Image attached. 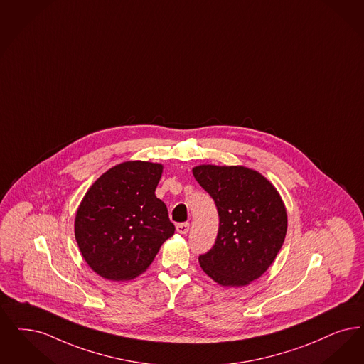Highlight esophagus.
Returning a JSON list of instances; mask_svg holds the SVG:
<instances>
[{"instance_id": "34e87169", "label": "esophagus", "mask_w": 364, "mask_h": 364, "mask_svg": "<svg viewBox=\"0 0 364 364\" xmlns=\"http://www.w3.org/2000/svg\"><path fill=\"white\" fill-rule=\"evenodd\" d=\"M176 230H177V233L180 234L188 233L189 223H187V222H184V223H177V226H176Z\"/></svg>"}]
</instances>
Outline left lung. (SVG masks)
I'll use <instances>...</instances> for the list:
<instances>
[{"instance_id":"left-lung-1","label":"left lung","mask_w":364,"mask_h":364,"mask_svg":"<svg viewBox=\"0 0 364 364\" xmlns=\"http://www.w3.org/2000/svg\"><path fill=\"white\" fill-rule=\"evenodd\" d=\"M192 173L219 215L215 244L199 256L200 267L220 286H247L269 268L284 242V203L264 176L245 166L199 165Z\"/></svg>"}]
</instances>
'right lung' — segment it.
I'll return each instance as SVG.
<instances>
[{"mask_svg":"<svg viewBox=\"0 0 364 364\" xmlns=\"http://www.w3.org/2000/svg\"><path fill=\"white\" fill-rule=\"evenodd\" d=\"M162 168L146 161L122 162L87 189L74 235L97 275L117 282L139 277L175 234L166 205L154 193Z\"/></svg>","mask_w":364,"mask_h":364,"instance_id":"1","label":"right lung"}]
</instances>
